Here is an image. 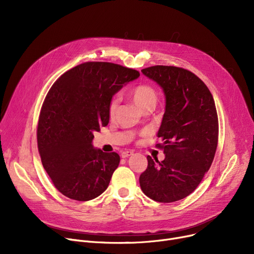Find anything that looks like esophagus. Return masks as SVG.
Segmentation results:
<instances>
[{
  "label": "esophagus",
  "instance_id": "esophagus-1",
  "mask_svg": "<svg viewBox=\"0 0 254 254\" xmlns=\"http://www.w3.org/2000/svg\"><path fill=\"white\" fill-rule=\"evenodd\" d=\"M132 153H134V152H132L131 150H124V151H122V153H120V155H122V157H127V156H129V155H131Z\"/></svg>",
  "mask_w": 254,
  "mask_h": 254
}]
</instances>
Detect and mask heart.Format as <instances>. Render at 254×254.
Instances as JSON below:
<instances>
[{
	"label": "heart",
	"mask_w": 254,
	"mask_h": 254,
	"mask_svg": "<svg viewBox=\"0 0 254 254\" xmlns=\"http://www.w3.org/2000/svg\"><path fill=\"white\" fill-rule=\"evenodd\" d=\"M129 95L132 102L135 103V105L140 110L146 108V107L148 106H155L156 104V100H157L156 91L152 86L148 84H139L135 86L129 91ZM117 104H118V100L113 99L109 107L110 115L114 113Z\"/></svg>",
	"instance_id": "heart-1"
}]
</instances>
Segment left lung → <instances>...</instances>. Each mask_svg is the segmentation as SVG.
<instances>
[{"mask_svg":"<svg viewBox=\"0 0 254 254\" xmlns=\"http://www.w3.org/2000/svg\"><path fill=\"white\" fill-rule=\"evenodd\" d=\"M163 88L166 109L156 144L165 159L147 156L139 178L142 191L153 201L172 203L190 195L201 183L214 158L218 117L206 84L189 70L153 65L141 71Z\"/></svg>","mask_w":254,"mask_h":254,"instance_id":"8db88e82","label":"left lung"}]
</instances>
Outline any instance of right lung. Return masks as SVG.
I'll return each mask as SVG.
<instances>
[{"mask_svg": "<svg viewBox=\"0 0 254 254\" xmlns=\"http://www.w3.org/2000/svg\"><path fill=\"white\" fill-rule=\"evenodd\" d=\"M139 76L120 64L87 62L49 89L39 116L38 149L52 183L66 197L89 201L108 188L120 157L93 147V131L108 125L112 97Z\"/></svg>", "mask_w": 254, "mask_h": 254, "instance_id": "add662e5", "label": "right lung"}]
</instances>
